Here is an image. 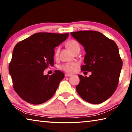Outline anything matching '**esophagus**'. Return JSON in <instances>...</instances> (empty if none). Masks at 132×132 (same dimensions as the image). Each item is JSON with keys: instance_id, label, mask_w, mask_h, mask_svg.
<instances>
[{"instance_id": "34e87169", "label": "esophagus", "mask_w": 132, "mask_h": 132, "mask_svg": "<svg viewBox=\"0 0 132 132\" xmlns=\"http://www.w3.org/2000/svg\"><path fill=\"white\" fill-rule=\"evenodd\" d=\"M64 76H65V77H70V76H71V75H70V74H65V75H64Z\"/></svg>"}]
</instances>
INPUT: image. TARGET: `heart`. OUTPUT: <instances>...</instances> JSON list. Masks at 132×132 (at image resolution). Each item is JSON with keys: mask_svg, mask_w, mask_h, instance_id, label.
I'll return each mask as SVG.
<instances>
[{"mask_svg": "<svg viewBox=\"0 0 132 132\" xmlns=\"http://www.w3.org/2000/svg\"><path fill=\"white\" fill-rule=\"evenodd\" d=\"M66 45L72 52L74 51L77 48L80 47V45L78 42L74 39H70L66 42ZM59 48H57L55 51V56L57 57L59 55ZM77 66V64L75 63H68L64 64L63 65L60 66V69L68 73H72L74 71L75 69Z\"/></svg>", "mask_w": 132, "mask_h": 132, "instance_id": "obj_1", "label": "heart"}]
</instances>
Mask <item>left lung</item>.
I'll return each instance as SVG.
<instances>
[{"label": "left lung", "instance_id": "1", "mask_svg": "<svg viewBox=\"0 0 132 132\" xmlns=\"http://www.w3.org/2000/svg\"><path fill=\"white\" fill-rule=\"evenodd\" d=\"M70 34L86 51L81 70L91 71L89 77L79 75L77 92L89 103H102L114 93L119 81L122 60L117 45L98 31H79Z\"/></svg>", "mask_w": 132, "mask_h": 132}]
</instances>
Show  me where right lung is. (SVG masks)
<instances>
[{"label": "right lung", "instance_id": "obj_1", "mask_svg": "<svg viewBox=\"0 0 132 132\" xmlns=\"http://www.w3.org/2000/svg\"><path fill=\"white\" fill-rule=\"evenodd\" d=\"M68 36V33L38 32L15 45L9 71L13 88L24 101L41 104L54 95L64 75L57 70L51 76L44 71L53 66L54 48Z\"/></svg>", "mask_w": 132, "mask_h": 132}]
</instances>
